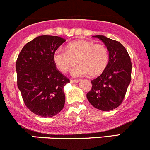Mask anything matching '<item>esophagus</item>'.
Here are the masks:
<instances>
[{
  "label": "esophagus",
  "mask_w": 150,
  "mask_h": 150,
  "mask_svg": "<svg viewBox=\"0 0 150 150\" xmlns=\"http://www.w3.org/2000/svg\"><path fill=\"white\" fill-rule=\"evenodd\" d=\"M78 82H79V80H74V79H71L70 80V83H78Z\"/></svg>",
  "instance_id": "1"
}]
</instances>
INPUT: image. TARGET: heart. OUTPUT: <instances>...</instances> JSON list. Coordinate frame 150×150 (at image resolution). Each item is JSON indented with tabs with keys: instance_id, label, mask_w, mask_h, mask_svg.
Segmentation results:
<instances>
[{
	"instance_id": "obj_1",
	"label": "heart",
	"mask_w": 150,
	"mask_h": 150,
	"mask_svg": "<svg viewBox=\"0 0 150 150\" xmlns=\"http://www.w3.org/2000/svg\"><path fill=\"white\" fill-rule=\"evenodd\" d=\"M52 58L56 68L62 73L69 71L78 62L79 65L71 71L74 76H82L88 74L91 76H96L107 67L109 54L102 45L78 40L69 43L67 50L56 49L53 53Z\"/></svg>"
}]
</instances>
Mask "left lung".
<instances>
[{
  "mask_svg": "<svg viewBox=\"0 0 150 150\" xmlns=\"http://www.w3.org/2000/svg\"><path fill=\"white\" fill-rule=\"evenodd\" d=\"M104 42L109 51V62L102 74L91 81L86 97L93 107L107 112L116 109L125 98L131 81L132 62L128 52L119 41L104 36H93Z\"/></svg>",
  "mask_w": 150,
  "mask_h": 150,
  "instance_id": "8db88e82",
  "label": "left lung"
}]
</instances>
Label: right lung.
<instances>
[{
  "label": "right lung",
  "mask_w": 150,
  "mask_h": 150,
  "mask_svg": "<svg viewBox=\"0 0 150 150\" xmlns=\"http://www.w3.org/2000/svg\"><path fill=\"white\" fill-rule=\"evenodd\" d=\"M65 41L54 36H40L27 43L16 64L18 87L25 106L41 117H52L65 104L64 87L69 79L56 69L53 53Z\"/></svg>",
  "instance_id": "obj_1"
}]
</instances>
